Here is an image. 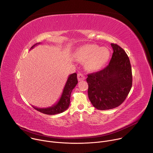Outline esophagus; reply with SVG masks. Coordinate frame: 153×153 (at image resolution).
<instances>
[{"instance_id": "34e87169", "label": "esophagus", "mask_w": 153, "mask_h": 153, "mask_svg": "<svg viewBox=\"0 0 153 153\" xmlns=\"http://www.w3.org/2000/svg\"><path fill=\"white\" fill-rule=\"evenodd\" d=\"M77 79L79 81H81V80H83L85 79V77L84 76V75L82 73H78L77 74Z\"/></svg>"}]
</instances>
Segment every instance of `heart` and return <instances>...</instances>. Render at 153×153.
I'll return each mask as SVG.
<instances>
[{
	"label": "heart",
	"mask_w": 153,
	"mask_h": 153,
	"mask_svg": "<svg viewBox=\"0 0 153 153\" xmlns=\"http://www.w3.org/2000/svg\"><path fill=\"white\" fill-rule=\"evenodd\" d=\"M110 51L106 47L100 48L95 44H89L79 48L75 53L76 59L85 62V68L89 71L100 70L108 61Z\"/></svg>",
	"instance_id": "b5f03b06"
}]
</instances>
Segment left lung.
<instances>
[{"label": "left lung", "instance_id": "obj_1", "mask_svg": "<svg viewBox=\"0 0 153 153\" xmlns=\"http://www.w3.org/2000/svg\"><path fill=\"white\" fill-rule=\"evenodd\" d=\"M113 53L104 69L88 74V94L97 110H110L121 105L132 86V71L125 51L114 43L111 44Z\"/></svg>", "mask_w": 153, "mask_h": 153}]
</instances>
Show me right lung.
I'll use <instances>...</instances> for the list:
<instances>
[{"mask_svg":"<svg viewBox=\"0 0 153 153\" xmlns=\"http://www.w3.org/2000/svg\"><path fill=\"white\" fill-rule=\"evenodd\" d=\"M40 43H37L34 45L30 50L33 49L37 45L40 44ZM78 81L77 79V74L73 73L70 74L68 76L66 84L65 85L62 94L59 100L52 106L46 108H37L34 106L33 107L37 111L42 113L43 114L48 115H54L57 114H59L63 113L65 110H67L69 107L70 103V96L74 88L76 85L77 84Z\"/></svg>","mask_w":153,"mask_h":153,"instance_id":"add662e5","label":"right lung"}]
</instances>
